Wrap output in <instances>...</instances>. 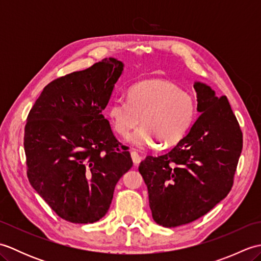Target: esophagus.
Returning a JSON list of instances; mask_svg holds the SVG:
<instances>
[{
  "label": "esophagus",
  "mask_w": 261,
  "mask_h": 261,
  "mask_svg": "<svg viewBox=\"0 0 261 261\" xmlns=\"http://www.w3.org/2000/svg\"><path fill=\"white\" fill-rule=\"evenodd\" d=\"M131 158L135 165H138L141 162V156L137 151H131Z\"/></svg>",
  "instance_id": "34e87169"
}]
</instances>
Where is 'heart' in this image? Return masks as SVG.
Returning <instances> with one entry per match:
<instances>
[{
    "mask_svg": "<svg viewBox=\"0 0 261 261\" xmlns=\"http://www.w3.org/2000/svg\"><path fill=\"white\" fill-rule=\"evenodd\" d=\"M195 114L196 102L192 94L164 80L132 85L126 99H113L108 108L111 124L120 136L129 135L141 120L143 125L127 137V142L138 148L153 147L158 140L163 146L178 142Z\"/></svg>",
    "mask_w": 261,
    "mask_h": 261,
    "instance_id": "1",
    "label": "heart"
}]
</instances>
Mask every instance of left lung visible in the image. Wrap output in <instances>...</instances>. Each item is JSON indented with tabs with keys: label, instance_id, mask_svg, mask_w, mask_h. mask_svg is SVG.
Wrapping results in <instances>:
<instances>
[{
	"label": "left lung",
	"instance_id": "obj_1",
	"mask_svg": "<svg viewBox=\"0 0 261 261\" xmlns=\"http://www.w3.org/2000/svg\"><path fill=\"white\" fill-rule=\"evenodd\" d=\"M194 88L201 115L169 151L147 156L139 166L152 218L165 228L193 222L222 201L242 150V132L226 96L199 82Z\"/></svg>",
	"mask_w": 261,
	"mask_h": 261
}]
</instances>
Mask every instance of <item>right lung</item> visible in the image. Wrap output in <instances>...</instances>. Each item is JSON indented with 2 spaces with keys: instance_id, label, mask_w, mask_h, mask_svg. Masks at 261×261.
<instances>
[{
  "instance_id": "1",
  "label": "right lung",
  "mask_w": 261,
  "mask_h": 261,
  "mask_svg": "<svg viewBox=\"0 0 261 261\" xmlns=\"http://www.w3.org/2000/svg\"><path fill=\"white\" fill-rule=\"evenodd\" d=\"M123 63L105 58L53 81L24 127L27 175L54 212L71 223L107 214L116 182L134 163L111 130L107 107Z\"/></svg>"
}]
</instances>
